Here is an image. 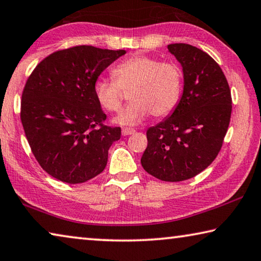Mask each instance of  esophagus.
I'll use <instances>...</instances> for the list:
<instances>
[{
  "label": "esophagus",
  "mask_w": 261,
  "mask_h": 261,
  "mask_svg": "<svg viewBox=\"0 0 261 261\" xmlns=\"http://www.w3.org/2000/svg\"><path fill=\"white\" fill-rule=\"evenodd\" d=\"M135 130L134 129H130V127H124L122 130V135L123 136H129V135H134L135 134Z\"/></svg>",
  "instance_id": "obj_1"
}]
</instances>
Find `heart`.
Listing matches in <instances>:
<instances>
[{
  "label": "heart",
  "instance_id": "obj_1",
  "mask_svg": "<svg viewBox=\"0 0 261 261\" xmlns=\"http://www.w3.org/2000/svg\"><path fill=\"white\" fill-rule=\"evenodd\" d=\"M111 74L114 81L96 80L94 96L101 108L114 113L121 109L122 90L130 89L131 102L115 118L121 125H136L150 114L156 118L166 117L179 105L184 72L176 63L135 56L116 65Z\"/></svg>",
  "mask_w": 261,
  "mask_h": 261
}]
</instances>
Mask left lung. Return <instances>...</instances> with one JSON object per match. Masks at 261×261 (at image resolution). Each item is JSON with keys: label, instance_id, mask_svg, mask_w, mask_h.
Here are the masks:
<instances>
[{"label": "left lung", "instance_id": "8db88e82", "mask_svg": "<svg viewBox=\"0 0 261 261\" xmlns=\"http://www.w3.org/2000/svg\"><path fill=\"white\" fill-rule=\"evenodd\" d=\"M167 48L182 66L184 93L174 111L146 131L140 163L156 179L177 182L197 175L216 158L232 100L224 73L208 53L182 43Z\"/></svg>", "mask_w": 261, "mask_h": 261}]
</instances>
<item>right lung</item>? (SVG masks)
I'll list each match as a JSON object with an SVG mask.
<instances>
[{
    "label": "right lung",
    "mask_w": 261,
    "mask_h": 261,
    "mask_svg": "<svg viewBox=\"0 0 261 261\" xmlns=\"http://www.w3.org/2000/svg\"><path fill=\"white\" fill-rule=\"evenodd\" d=\"M124 49L80 45L41 60L22 94L20 121L41 168L66 184H82L103 172L121 127L105 125L94 96L100 74Z\"/></svg>",
    "instance_id": "add662e5"
}]
</instances>
